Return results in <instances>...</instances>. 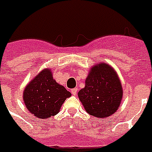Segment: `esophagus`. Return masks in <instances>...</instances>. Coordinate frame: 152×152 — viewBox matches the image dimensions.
<instances>
[{
  "instance_id": "34e87169",
  "label": "esophagus",
  "mask_w": 152,
  "mask_h": 152,
  "mask_svg": "<svg viewBox=\"0 0 152 152\" xmlns=\"http://www.w3.org/2000/svg\"><path fill=\"white\" fill-rule=\"evenodd\" d=\"M77 91H78V89H77V88H73V89L71 90V93H72L74 96H75L76 94H77Z\"/></svg>"
}]
</instances>
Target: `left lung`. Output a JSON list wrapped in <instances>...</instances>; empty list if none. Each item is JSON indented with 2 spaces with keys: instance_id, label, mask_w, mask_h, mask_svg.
Segmentation results:
<instances>
[{
  "instance_id": "1",
  "label": "left lung",
  "mask_w": 152,
  "mask_h": 152,
  "mask_svg": "<svg viewBox=\"0 0 152 152\" xmlns=\"http://www.w3.org/2000/svg\"><path fill=\"white\" fill-rule=\"evenodd\" d=\"M78 96L89 115L105 119L115 113L120 105L122 83L111 65L100 62L91 68L85 79V87Z\"/></svg>"
}]
</instances>
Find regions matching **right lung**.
<instances>
[{
  "mask_svg": "<svg viewBox=\"0 0 152 152\" xmlns=\"http://www.w3.org/2000/svg\"><path fill=\"white\" fill-rule=\"evenodd\" d=\"M71 93L53 78L51 69H44L26 85L23 92V103L33 115L47 119L60 111Z\"/></svg>",
  "mask_w": 152,
  "mask_h": 152,
  "instance_id": "right-lung-1",
  "label": "right lung"
}]
</instances>
